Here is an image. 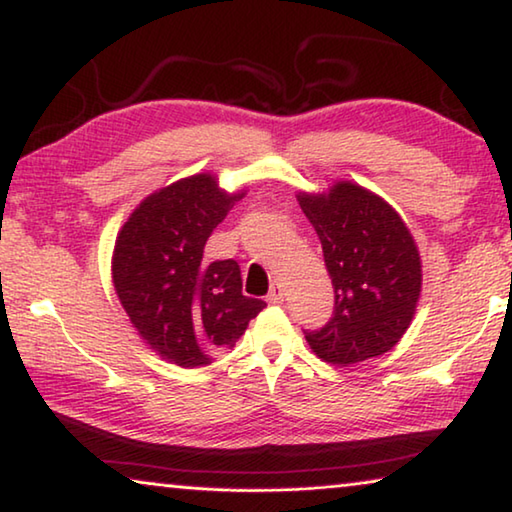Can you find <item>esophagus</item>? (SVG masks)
Listing matches in <instances>:
<instances>
[{
    "instance_id": "esophagus-1",
    "label": "esophagus",
    "mask_w": 512,
    "mask_h": 512,
    "mask_svg": "<svg viewBox=\"0 0 512 512\" xmlns=\"http://www.w3.org/2000/svg\"><path fill=\"white\" fill-rule=\"evenodd\" d=\"M266 300L271 302V305H282V302H284V293H282L280 282H273V284H271V291H268Z\"/></svg>"
}]
</instances>
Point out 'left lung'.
I'll return each mask as SVG.
<instances>
[{
	"instance_id": "1",
	"label": "left lung",
	"mask_w": 512,
	"mask_h": 512,
	"mask_svg": "<svg viewBox=\"0 0 512 512\" xmlns=\"http://www.w3.org/2000/svg\"><path fill=\"white\" fill-rule=\"evenodd\" d=\"M298 203L323 246L334 284V314L305 332L318 359L334 366L379 357L409 329L422 291V262L411 230L384 198L350 180Z\"/></svg>"
}]
</instances>
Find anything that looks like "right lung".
<instances>
[{
    "mask_svg": "<svg viewBox=\"0 0 512 512\" xmlns=\"http://www.w3.org/2000/svg\"><path fill=\"white\" fill-rule=\"evenodd\" d=\"M244 194L194 173L146 196L121 225L112 284L137 334L164 361L207 366L266 307L241 293L235 259H203L207 237Z\"/></svg>",
    "mask_w": 512,
    "mask_h": 512,
    "instance_id": "1",
    "label": "right lung"
}]
</instances>
